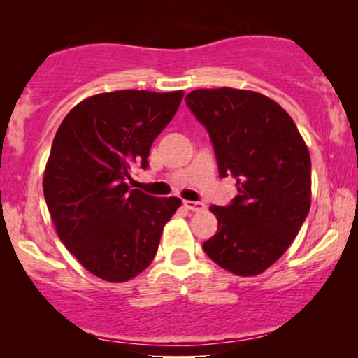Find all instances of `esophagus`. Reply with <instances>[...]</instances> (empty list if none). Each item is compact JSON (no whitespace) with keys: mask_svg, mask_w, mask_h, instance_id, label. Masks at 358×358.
<instances>
[{"mask_svg":"<svg viewBox=\"0 0 358 358\" xmlns=\"http://www.w3.org/2000/svg\"><path fill=\"white\" fill-rule=\"evenodd\" d=\"M184 205H185V208L190 210V212H202V210L205 208L203 202H192V200H185Z\"/></svg>","mask_w":358,"mask_h":358,"instance_id":"34e87169","label":"esophagus"}]
</instances>
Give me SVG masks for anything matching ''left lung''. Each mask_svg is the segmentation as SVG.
<instances>
[{
    "mask_svg": "<svg viewBox=\"0 0 358 358\" xmlns=\"http://www.w3.org/2000/svg\"><path fill=\"white\" fill-rule=\"evenodd\" d=\"M185 104L208 131L220 178L233 176L238 190L228 205L210 207L218 231L203 251L234 275H259L287 251L310 212V151L292 117L259 92L195 90Z\"/></svg>",
    "mask_w": 358,
    "mask_h": 358,
    "instance_id": "1",
    "label": "left lung"
}]
</instances>
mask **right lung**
Returning a JSON list of instances; mask_svg holds the SVG:
<instances>
[{"label": "right lung", "mask_w": 358, "mask_h": 358, "mask_svg": "<svg viewBox=\"0 0 358 358\" xmlns=\"http://www.w3.org/2000/svg\"><path fill=\"white\" fill-rule=\"evenodd\" d=\"M184 92L122 90L73 107L53 138L43 197L58 238L92 275L127 282L150 266L164 224L180 205L130 189V171L148 168L156 136Z\"/></svg>", "instance_id": "1"}]
</instances>
